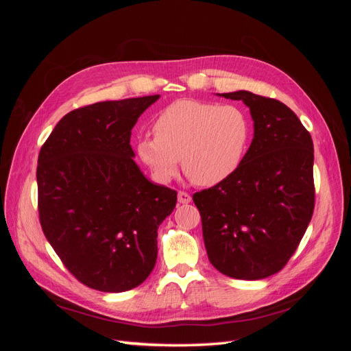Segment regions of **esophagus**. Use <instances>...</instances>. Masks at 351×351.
<instances>
[{
	"label": "esophagus",
	"mask_w": 351,
	"mask_h": 351,
	"mask_svg": "<svg viewBox=\"0 0 351 351\" xmlns=\"http://www.w3.org/2000/svg\"><path fill=\"white\" fill-rule=\"evenodd\" d=\"M177 200H178V204H190V202H192V196L186 192H178Z\"/></svg>",
	"instance_id": "1"
}]
</instances>
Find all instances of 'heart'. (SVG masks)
<instances>
[{
  "label": "heart",
  "mask_w": 351,
  "mask_h": 351,
  "mask_svg": "<svg viewBox=\"0 0 351 351\" xmlns=\"http://www.w3.org/2000/svg\"><path fill=\"white\" fill-rule=\"evenodd\" d=\"M154 134L136 141V154L161 183L180 167L202 187L221 184L237 173L249 151L252 121L237 105L182 99L158 114Z\"/></svg>",
  "instance_id": "heart-1"
}]
</instances>
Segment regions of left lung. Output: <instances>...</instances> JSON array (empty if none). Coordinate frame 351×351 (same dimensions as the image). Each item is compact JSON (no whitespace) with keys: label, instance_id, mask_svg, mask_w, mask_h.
I'll list each match as a JSON object with an SVG mask.
<instances>
[{"label":"left lung","instance_id":"left-lung-1","mask_svg":"<svg viewBox=\"0 0 351 351\" xmlns=\"http://www.w3.org/2000/svg\"><path fill=\"white\" fill-rule=\"evenodd\" d=\"M217 95L249 107L253 141L237 173L193 202L209 262L227 277L262 280L284 268L312 219L313 142L277 99L247 90Z\"/></svg>","mask_w":351,"mask_h":351}]
</instances>
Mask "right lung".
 Returning a JSON list of instances; mask_svg holds the SVG:
<instances>
[{
  "mask_svg": "<svg viewBox=\"0 0 351 351\" xmlns=\"http://www.w3.org/2000/svg\"><path fill=\"white\" fill-rule=\"evenodd\" d=\"M159 95L97 102L66 114L38 158L44 234L84 285L121 293L141 285L156 262L158 227L177 192L147 180L130 146L137 119Z\"/></svg>",
  "mask_w": 351,
  "mask_h": 351,
  "instance_id": "right-lung-1",
  "label": "right lung"
}]
</instances>
